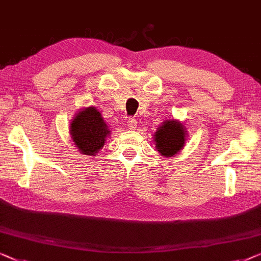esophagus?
Listing matches in <instances>:
<instances>
[{
	"label": "esophagus",
	"mask_w": 261,
	"mask_h": 261,
	"mask_svg": "<svg viewBox=\"0 0 261 261\" xmlns=\"http://www.w3.org/2000/svg\"><path fill=\"white\" fill-rule=\"evenodd\" d=\"M127 127L131 130H134L137 127V119H136L135 117H131V118L127 119Z\"/></svg>",
	"instance_id": "esophagus-1"
}]
</instances>
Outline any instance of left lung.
Instances as JSON below:
<instances>
[{
	"mask_svg": "<svg viewBox=\"0 0 261 261\" xmlns=\"http://www.w3.org/2000/svg\"><path fill=\"white\" fill-rule=\"evenodd\" d=\"M185 141V126L176 120H167L155 132L156 149L162 156L176 155L182 149Z\"/></svg>",
	"mask_w": 261,
	"mask_h": 261,
	"instance_id": "1",
	"label": "left lung"
}]
</instances>
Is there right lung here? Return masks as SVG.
Listing matches in <instances>:
<instances>
[{
  "label": "right lung",
  "mask_w": 261,
  "mask_h": 261,
  "mask_svg": "<svg viewBox=\"0 0 261 261\" xmlns=\"http://www.w3.org/2000/svg\"><path fill=\"white\" fill-rule=\"evenodd\" d=\"M110 134L100 113L94 108H87L80 111L71 124L73 142L80 152L89 156L104 146L105 138Z\"/></svg>",
  "instance_id": "add662e5"
}]
</instances>
